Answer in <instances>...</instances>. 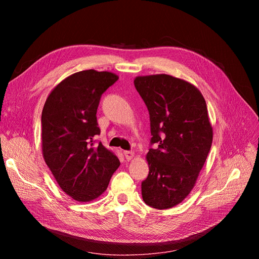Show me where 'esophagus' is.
I'll return each mask as SVG.
<instances>
[{"mask_svg":"<svg viewBox=\"0 0 259 259\" xmlns=\"http://www.w3.org/2000/svg\"><path fill=\"white\" fill-rule=\"evenodd\" d=\"M124 156H125V159H126L127 161H131L132 159H134L135 153L133 152V151H124Z\"/></svg>","mask_w":259,"mask_h":259,"instance_id":"1","label":"esophagus"}]
</instances>
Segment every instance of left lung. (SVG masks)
Instances as JSON below:
<instances>
[{"label":"left lung","instance_id":"obj_1","mask_svg":"<svg viewBox=\"0 0 259 259\" xmlns=\"http://www.w3.org/2000/svg\"><path fill=\"white\" fill-rule=\"evenodd\" d=\"M135 88L150 114L151 144L142 183L146 204L166 209L182 203L197 183L213 142L205 99L197 86L168 74L139 75Z\"/></svg>","mask_w":259,"mask_h":259}]
</instances>
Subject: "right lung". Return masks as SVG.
I'll list each match as a JSON object with an SVG mask.
<instances>
[{"mask_svg":"<svg viewBox=\"0 0 259 259\" xmlns=\"http://www.w3.org/2000/svg\"><path fill=\"white\" fill-rule=\"evenodd\" d=\"M119 76L90 69L75 72L50 93L42 111V153L61 190L77 202L103 194L120 161L105 146L93 147L100 134L97 108L103 93Z\"/></svg>","mask_w":259,"mask_h":259,"instance_id":"obj_1","label":"right lung"}]
</instances>
